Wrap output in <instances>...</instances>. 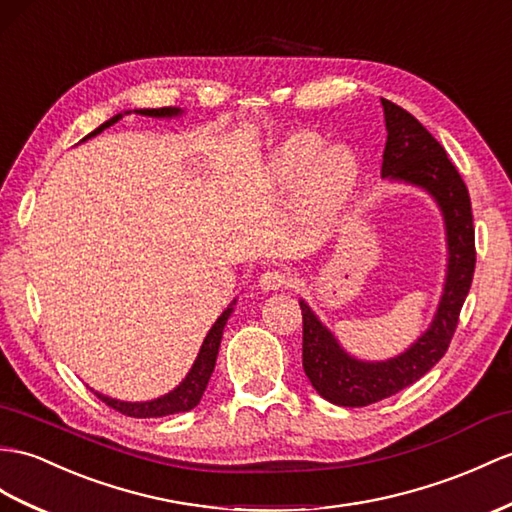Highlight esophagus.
<instances>
[{"label": "esophagus", "instance_id": "34e87169", "mask_svg": "<svg viewBox=\"0 0 512 512\" xmlns=\"http://www.w3.org/2000/svg\"><path fill=\"white\" fill-rule=\"evenodd\" d=\"M286 284H289V276H286L284 271H278V269L265 271L263 276L258 278V286L263 291H278V289H284Z\"/></svg>", "mask_w": 512, "mask_h": 512}]
</instances>
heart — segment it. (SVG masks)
Masks as SVG:
<instances>
[{"label": "heart", "mask_w": 512, "mask_h": 512, "mask_svg": "<svg viewBox=\"0 0 512 512\" xmlns=\"http://www.w3.org/2000/svg\"><path fill=\"white\" fill-rule=\"evenodd\" d=\"M358 158L350 147H323L317 134L302 132L280 143L269 158V180L282 191L295 193L299 221L328 223L350 199L358 182Z\"/></svg>", "instance_id": "1"}]
</instances>
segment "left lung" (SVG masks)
<instances>
[{
    "instance_id": "8db88e82",
    "label": "left lung",
    "mask_w": 512,
    "mask_h": 512,
    "mask_svg": "<svg viewBox=\"0 0 512 512\" xmlns=\"http://www.w3.org/2000/svg\"><path fill=\"white\" fill-rule=\"evenodd\" d=\"M386 123L382 178L428 193L439 206L447 267L439 306L426 332L402 354L386 360L356 358L339 343L306 299H299L304 319L302 365L313 389L336 406H367L400 393L439 363L450 347L460 308L471 289L476 267L469 191L445 149L421 123L389 99H380Z\"/></svg>"
}]
</instances>
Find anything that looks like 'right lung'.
Listing matches in <instances>:
<instances>
[{
	"label": "right lung",
	"instance_id": "1",
	"mask_svg": "<svg viewBox=\"0 0 512 512\" xmlns=\"http://www.w3.org/2000/svg\"><path fill=\"white\" fill-rule=\"evenodd\" d=\"M130 112H136V115H143V117H154V119H173V117H182L184 115V110H180L176 106H173V108L169 106V108H134V110H123V112H117L115 117H110L108 121H104L102 126L95 128L91 134H86L80 143L93 139V136H97L99 132H104L106 128H110L112 123H117L123 115H130ZM234 306H236V299H232L230 306L217 317V321L213 323V328L208 330L202 347H199L193 367L189 369V373H186L184 380L173 391L160 395V397H154V400H147V402H123V400H115V397H108V395L99 393V391H95V395L104 404H108L110 408L119 410L121 415L139 417V419H154V417L178 415V413H186V410L195 408L199 404V400H202V395H204L206 386H208V380H210V376H213V371H215L219 345H221V339H223V328H226L230 315L234 313Z\"/></svg>",
	"mask_w": 512,
	"mask_h": 512
}]
</instances>
